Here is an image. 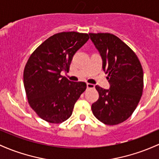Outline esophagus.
Segmentation results:
<instances>
[{
  "mask_svg": "<svg viewBox=\"0 0 159 159\" xmlns=\"http://www.w3.org/2000/svg\"><path fill=\"white\" fill-rule=\"evenodd\" d=\"M87 88H95V85L93 84L88 83V84H87Z\"/></svg>",
  "mask_w": 159,
  "mask_h": 159,
  "instance_id": "obj_1",
  "label": "esophagus"
}]
</instances>
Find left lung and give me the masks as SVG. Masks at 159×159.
Listing matches in <instances>:
<instances>
[{"instance_id":"obj_1","label":"left lung","mask_w":159,"mask_h":159,"mask_svg":"<svg viewBox=\"0 0 159 159\" xmlns=\"http://www.w3.org/2000/svg\"><path fill=\"white\" fill-rule=\"evenodd\" d=\"M102 60L110 88L97 85L99 99L92 104L94 116L108 125L126 121L138 105L143 89V71L138 57L120 38L110 33H90Z\"/></svg>"}]
</instances>
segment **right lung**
Returning <instances> with one entry per match:
<instances>
[{
  "label": "right lung",
  "instance_id": "add662e5",
  "mask_svg": "<svg viewBox=\"0 0 159 159\" xmlns=\"http://www.w3.org/2000/svg\"><path fill=\"white\" fill-rule=\"evenodd\" d=\"M88 39L85 33H57L43 41L28 60L23 73L26 96L31 109L44 121H66L86 90L85 82H73L60 73L69 71L74 54Z\"/></svg>",
  "mask_w": 159,
  "mask_h": 159
}]
</instances>
